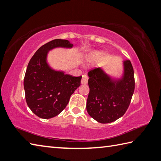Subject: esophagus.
Segmentation results:
<instances>
[{"label":"esophagus","instance_id":"34e87169","mask_svg":"<svg viewBox=\"0 0 161 161\" xmlns=\"http://www.w3.org/2000/svg\"><path fill=\"white\" fill-rule=\"evenodd\" d=\"M88 80H89L88 76L86 75H82V79H81V84H86L88 83Z\"/></svg>","mask_w":161,"mask_h":161}]
</instances>
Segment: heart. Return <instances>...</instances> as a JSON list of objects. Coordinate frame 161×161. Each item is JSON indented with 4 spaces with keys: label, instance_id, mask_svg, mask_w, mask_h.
I'll list each match as a JSON object with an SVG mask.
<instances>
[{
    "label": "heart",
    "instance_id": "obj_1",
    "mask_svg": "<svg viewBox=\"0 0 161 161\" xmlns=\"http://www.w3.org/2000/svg\"><path fill=\"white\" fill-rule=\"evenodd\" d=\"M95 57H96V55L94 54H92V55H90L89 56V59L90 60H93L95 59Z\"/></svg>",
    "mask_w": 161,
    "mask_h": 161
}]
</instances>
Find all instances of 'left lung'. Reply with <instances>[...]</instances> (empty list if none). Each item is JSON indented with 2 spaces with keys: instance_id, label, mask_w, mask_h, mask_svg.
Wrapping results in <instances>:
<instances>
[{
  "instance_id": "left-lung-1",
  "label": "left lung",
  "mask_w": 161,
  "mask_h": 161,
  "mask_svg": "<svg viewBox=\"0 0 161 161\" xmlns=\"http://www.w3.org/2000/svg\"><path fill=\"white\" fill-rule=\"evenodd\" d=\"M123 73L115 79L98 67L88 72L89 93L86 102L89 115L100 123H110L124 115L134 91V69L130 60L122 62Z\"/></svg>"
}]
</instances>
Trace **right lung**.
I'll return each instance as SVG.
<instances>
[{
    "instance_id": "add662e5",
    "label": "right lung",
    "mask_w": 161,
    "mask_h": 161,
    "mask_svg": "<svg viewBox=\"0 0 161 161\" xmlns=\"http://www.w3.org/2000/svg\"><path fill=\"white\" fill-rule=\"evenodd\" d=\"M72 46L68 40H53L38 49L28 64L24 79L26 101L32 112L41 118L59 115L80 86L81 77L54 69L47 61L48 52L53 49Z\"/></svg>"
}]
</instances>
